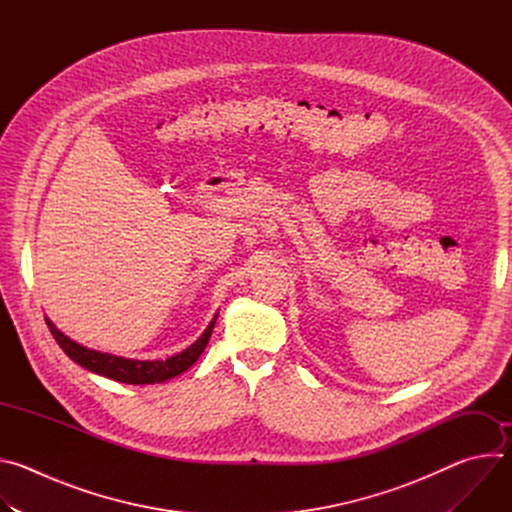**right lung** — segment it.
Instances as JSON below:
<instances>
[{"label": "right lung", "instance_id": "obj_1", "mask_svg": "<svg viewBox=\"0 0 512 512\" xmlns=\"http://www.w3.org/2000/svg\"><path fill=\"white\" fill-rule=\"evenodd\" d=\"M216 316L218 314H214V318L210 320V324L206 326V330L200 334V338L196 342H192L188 348H184L182 352H178L166 360H133V358H125V356L99 352V350L87 348L72 338H68L64 332H60L52 324L50 318H46V324H48L54 340L58 342V346L66 352V356L70 360H75L77 364H81V367H85L87 371L97 373L107 379H113V381H119V383H127V385H156V383L170 381L192 367L210 340Z\"/></svg>", "mask_w": 512, "mask_h": 512}]
</instances>
